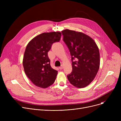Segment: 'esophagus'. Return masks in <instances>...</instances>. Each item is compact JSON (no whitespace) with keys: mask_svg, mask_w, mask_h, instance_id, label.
Instances as JSON below:
<instances>
[{"mask_svg":"<svg viewBox=\"0 0 121 121\" xmlns=\"http://www.w3.org/2000/svg\"><path fill=\"white\" fill-rule=\"evenodd\" d=\"M59 69H63V65H61L60 67H59Z\"/></svg>","mask_w":121,"mask_h":121,"instance_id":"esophagus-1","label":"esophagus"}]
</instances>
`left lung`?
I'll return each mask as SVG.
<instances>
[{
    "label": "left lung",
    "mask_w": 121,
    "mask_h": 121,
    "mask_svg": "<svg viewBox=\"0 0 121 121\" xmlns=\"http://www.w3.org/2000/svg\"><path fill=\"white\" fill-rule=\"evenodd\" d=\"M72 56V73L67 75L71 84L81 88L90 84L96 77L100 65L99 48L90 36L73 30L62 31Z\"/></svg>",
    "instance_id": "1"
}]
</instances>
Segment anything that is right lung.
I'll list each match as a JSON object with an SVG mask.
<instances>
[{"mask_svg": "<svg viewBox=\"0 0 121 121\" xmlns=\"http://www.w3.org/2000/svg\"><path fill=\"white\" fill-rule=\"evenodd\" d=\"M59 31L43 33L34 37L27 44L23 58L24 70L32 83L46 88L53 84L58 72L50 64L48 52L53 43L60 40Z\"/></svg>", "mask_w": 121, "mask_h": 121, "instance_id": "obj_1", "label": "right lung"}]
</instances>
